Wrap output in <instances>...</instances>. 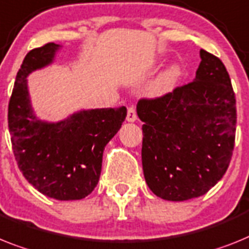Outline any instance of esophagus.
<instances>
[{
    "label": "esophagus",
    "instance_id": "1",
    "mask_svg": "<svg viewBox=\"0 0 249 249\" xmlns=\"http://www.w3.org/2000/svg\"><path fill=\"white\" fill-rule=\"evenodd\" d=\"M126 120H128L129 123H134V121L137 120V112H135V108L133 107V106H130V107L128 108V114H126Z\"/></svg>",
    "mask_w": 249,
    "mask_h": 249
}]
</instances>
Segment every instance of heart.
<instances>
[{
	"instance_id": "1",
	"label": "heart",
	"mask_w": 249,
	"mask_h": 249,
	"mask_svg": "<svg viewBox=\"0 0 249 249\" xmlns=\"http://www.w3.org/2000/svg\"><path fill=\"white\" fill-rule=\"evenodd\" d=\"M179 77H181V67L177 66V64H173V66L168 67L160 74V78L157 79V87H158V89H172L173 86L177 83Z\"/></svg>"
}]
</instances>
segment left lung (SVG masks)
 I'll use <instances>...</instances> for the list:
<instances>
[{
  "label": "left lung",
  "instance_id": "left-lung-1",
  "mask_svg": "<svg viewBox=\"0 0 249 249\" xmlns=\"http://www.w3.org/2000/svg\"><path fill=\"white\" fill-rule=\"evenodd\" d=\"M191 83L142 99V163L154 195L168 201L205 195L227 172L235 139V96L219 58L200 50Z\"/></svg>",
  "mask_w": 249,
  "mask_h": 249
}]
</instances>
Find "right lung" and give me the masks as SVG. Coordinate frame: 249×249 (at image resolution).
<instances>
[{
    "mask_svg": "<svg viewBox=\"0 0 249 249\" xmlns=\"http://www.w3.org/2000/svg\"><path fill=\"white\" fill-rule=\"evenodd\" d=\"M59 44L30 50L16 74L8 104L15 160L29 183L55 200H81L96 187L102 154L126 118V107L89 108L48 123L35 115L29 95L31 72L53 63Z\"/></svg>",
    "mask_w": 249,
    "mask_h": 249,
    "instance_id": "1",
    "label": "right lung"
}]
</instances>
